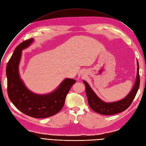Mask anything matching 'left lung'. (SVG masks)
<instances>
[{
	"label": "left lung",
	"mask_w": 146,
	"mask_h": 146,
	"mask_svg": "<svg viewBox=\"0 0 146 146\" xmlns=\"http://www.w3.org/2000/svg\"><path fill=\"white\" fill-rule=\"evenodd\" d=\"M137 65H138L137 75L133 87L132 88L131 90L125 98L119 101L113 102H105L96 94L93 90L91 89L89 84L85 80H83V83L85 85L88 104H89L90 108L95 112L103 114V115H113V114H117L125 111L126 109L129 108L135 99L139 87L140 78L138 60H137Z\"/></svg>",
	"instance_id": "obj_1"
}]
</instances>
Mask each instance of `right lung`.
<instances>
[{"label": "right lung", "mask_w": 146, "mask_h": 146, "mask_svg": "<svg viewBox=\"0 0 146 146\" xmlns=\"http://www.w3.org/2000/svg\"><path fill=\"white\" fill-rule=\"evenodd\" d=\"M26 40L17 46L7 66V91L10 101L22 113L35 118H45L55 115L63 107L70 88L76 82L72 78H65L54 91L38 94L30 91L20 77L19 66L22 50L33 42Z\"/></svg>", "instance_id": "add662e5"}]
</instances>
